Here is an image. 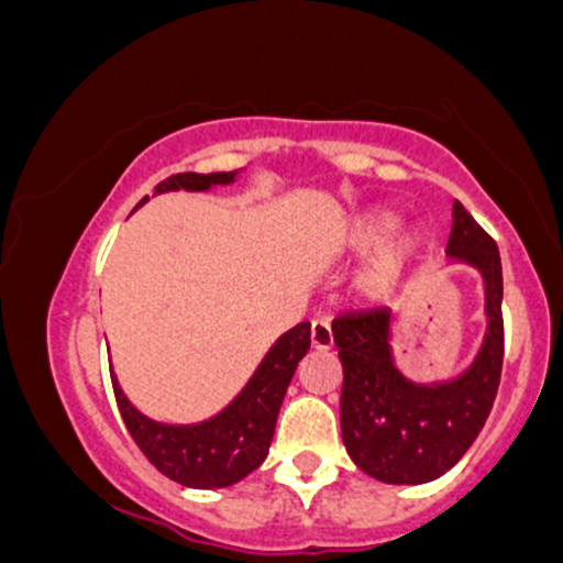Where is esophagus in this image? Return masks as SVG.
Listing matches in <instances>:
<instances>
[{"label": "esophagus", "instance_id": "34e87169", "mask_svg": "<svg viewBox=\"0 0 563 563\" xmlns=\"http://www.w3.org/2000/svg\"><path fill=\"white\" fill-rule=\"evenodd\" d=\"M331 344H333L331 325H328L325 320H312V325H309V346H312L314 352H328Z\"/></svg>", "mask_w": 563, "mask_h": 563}]
</instances>
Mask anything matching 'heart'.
<instances>
[{
	"mask_svg": "<svg viewBox=\"0 0 563 563\" xmlns=\"http://www.w3.org/2000/svg\"><path fill=\"white\" fill-rule=\"evenodd\" d=\"M397 211L376 206V209L354 214L341 232V245L346 254H368L349 283L354 301L363 307H380V303L391 301L405 277L423 256V230H397Z\"/></svg>",
	"mask_w": 563,
	"mask_h": 563,
	"instance_id": "heart-1",
	"label": "heart"
}]
</instances>
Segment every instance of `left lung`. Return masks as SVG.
I'll return each mask as SVG.
<instances>
[{
    "label": "left lung",
    "instance_id": "obj_1",
    "mask_svg": "<svg viewBox=\"0 0 563 563\" xmlns=\"http://www.w3.org/2000/svg\"><path fill=\"white\" fill-rule=\"evenodd\" d=\"M450 264L482 277L484 335L474 360L457 376L421 384L394 360L391 309L333 320L339 349L341 439L363 474L384 484H426L455 466L479 437L493 410L503 367L500 251L463 203L452 200Z\"/></svg>",
    "mask_w": 563,
    "mask_h": 563
}]
</instances>
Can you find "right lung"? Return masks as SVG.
Here are the masks:
<instances>
[{
	"label": "right lung",
	"instance_id": "right-lung-1",
	"mask_svg": "<svg viewBox=\"0 0 563 563\" xmlns=\"http://www.w3.org/2000/svg\"><path fill=\"white\" fill-rule=\"evenodd\" d=\"M241 172L245 169L174 174L153 187V196L177 190L209 192L214 187L232 185ZM147 200H151L147 196L142 198L134 211ZM307 349L309 322H299L267 349L262 363L245 380L243 389L232 397V402L222 407L217 416L198 423H164L145 416L129 402L119 378L111 371L115 402H119L129 434L161 474L192 489L232 487L245 479L251 471L260 468L267 457L283 397H286L296 365L307 354Z\"/></svg>",
	"mask_w": 563,
	"mask_h": 563
}]
</instances>
